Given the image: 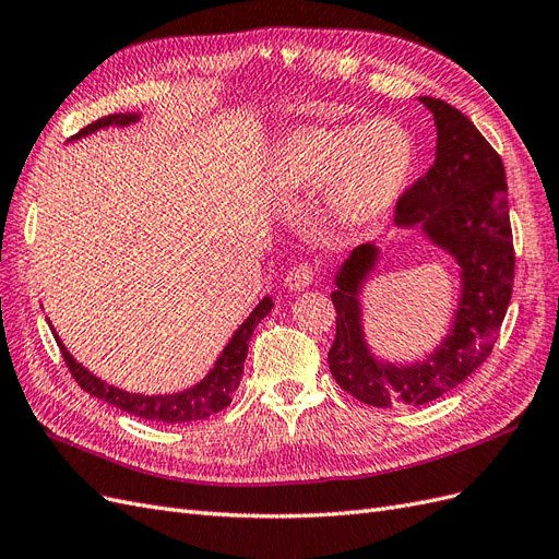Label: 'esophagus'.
<instances>
[{"label":"esophagus","instance_id":"1","mask_svg":"<svg viewBox=\"0 0 559 559\" xmlns=\"http://www.w3.org/2000/svg\"><path fill=\"white\" fill-rule=\"evenodd\" d=\"M312 280H314L312 267L308 263H298L289 270V273H286L284 284H286V289H289V292H302V289H308Z\"/></svg>","mask_w":559,"mask_h":559}]
</instances>
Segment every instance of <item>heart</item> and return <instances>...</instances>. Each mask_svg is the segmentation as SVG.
Returning <instances> with one entry per match:
<instances>
[{
  "mask_svg": "<svg viewBox=\"0 0 559 559\" xmlns=\"http://www.w3.org/2000/svg\"><path fill=\"white\" fill-rule=\"evenodd\" d=\"M415 158L413 132L396 118L302 128L277 144L267 165V186L289 198L329 183L335 222L361 228L396 205L415 170Z\"/></svg>",
  "mask_w": 559,
  "mask_h": 559,
  "instance_id": "1",
  "label": "heart"
}]
</instances>
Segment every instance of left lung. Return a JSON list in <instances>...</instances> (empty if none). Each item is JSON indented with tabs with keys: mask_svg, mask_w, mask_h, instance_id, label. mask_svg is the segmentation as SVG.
Listing matches in <instances>:
<instances>
[{
	"mask_svg": "<svg viewBox=\"0 0 559 559\" xmlns=\"http://www.w3.org/2000/svg\"><path fill=\"white\" fill-rule=\"evenodd\" d=\"M436 123V160L399 200L394 224L419 228L456 263L460 294L450 331L425 359L386 361L364 331V286L378 270L380 247L361 245L337 267L335 341L329 368L357 401L392 408L425 405L450 392L476 370L499 335L515 275L509 186L497 151L468 118L436 97H419Z\"/></svg>",
	"mask_w": 559,
	"mask_h": 559,
	"instance_id": "8db88e82",
	"label": "left lung"
}]
</instances>
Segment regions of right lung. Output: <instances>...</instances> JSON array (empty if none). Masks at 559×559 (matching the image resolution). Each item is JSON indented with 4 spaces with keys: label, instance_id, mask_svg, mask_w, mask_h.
I'll list each match as a JSON object with an SVG mask.
<instances>
[{
    "label": "right lung",
    "instance_id": "1",
    "mask_svg": "<svg viewBox=\"0 0 559 559\" xmlns=\"http://www.w3.org/2000/svg\"><path fill=\"white\" fill-rule=\"evenodd\" d=\"M140 118H142L140 114H109L105 118H99V121L86 126L81 132H76L72 140L88 138V134L111 126H128V123L140 121ZM273 306L275 302L270 296L259 300V306L251 310V314L242 321L238 331L233 333L224 352L218 354V359L210 368V373L198 384L175 394H132V392H126V389H118L105 382L103 378L91 373L86 366H81L72 354L67 352L64 343L60 341V335L56 333L53 326H50V331L56 335L58 347L67 361V368L72 370V376L83 392H88L95 399H103L109 405H116V408H121L140 419L165 421V425H186V421L205 419L218 411H224L233 401L235 389L240 386V380L245 373V359L249 352L251 333L261 324V319L273 310Z\"/></svg>",
    "mask_w": 559,
    "mask_h": 559
}]
</instances>
